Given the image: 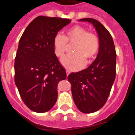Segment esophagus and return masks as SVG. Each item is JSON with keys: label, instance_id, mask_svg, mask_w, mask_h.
<instances>
[{"label": "esophagus", "instance_id": "esophagus-1", "mask_svg": "<svg viewBox=\"0 0 135 135\" xmlns=\"http://www.w3.org/2000/svg\"><path fill=\"white\" fill-rule=\"evenodd\" d=\"M69 73H70V72H69V71H66V75H67V76H68V75H69Z\"/></svg>", "mask_w": 135, "mask_h": 135}]
</instances>
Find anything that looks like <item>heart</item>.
I'll return each mask as SVG.
<instances>
[{"label": "heart", "mask_w": 135, "mask_h": 135, "mask_svg": "<svg viewBox=\"0 0 135 135\" xmlns=\"http://www.w3.org/2000/svg\"><path fill=\"white\" fill-rule=\"evenodd\" d=\"M68 42L75 43L72 49L73 54L65 56L60 62L62 66L69 71L79 70L85 64H90L99 50L98 37L79 25L68 29L65 36L60 34L55 35L53 39V48L56 56H63Z\"/></svg>", "instance_id": "heart-1"}]
</instances>
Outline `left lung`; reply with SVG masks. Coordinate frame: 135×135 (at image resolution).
<instances>
[{"label":"left lung","instance_id":"left-lung-1","mask_svg":"<svg viewBox=\"0 0 135 135\" xmlns=\"http://www.w3.org/2000/svg\"><path fill=\"white\" fill-rule=\"evenodd\" d=\"M78 21L93 24L100 41L95 60L86 69L68 77L77 108L83 113H90L102 108L110 95L115 79V49L112 37L100 22L93 18Z\"/></svg>","mask_w":135,"mask_h":135}]
</instances>
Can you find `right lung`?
I'll return each instance as SVG.
<instances>
[{
    "mask_svg": "<svg viewBox=\"0 0 135 135\" xmlns=\"http://www.w3.org/2000/svg\"><path fill=\"white\" fill-rule=\"evenodd\" d=\"M70 20L37 17L19 41L14 63L15 83L25 104L32 111H49L58 98L57 86L66 73L53 48V39Z\"/></svg>",
    "mask_w": 135,
    "mask_h": 135,
    "instance_id": "1",
    "label": "right lung"
}]
</instances>
